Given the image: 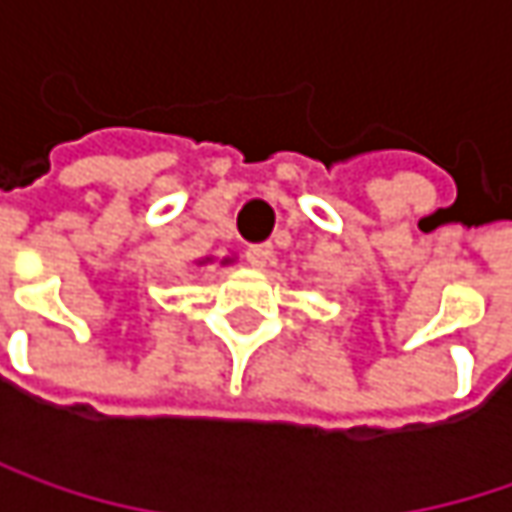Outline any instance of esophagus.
Returning a JSON list of instances; mask_svg holds the SVG:
<instances>
[{"label":"esophagus","instance_id":"1","mask_svg":"<svg viewBox=\"0 0 512 512\" xmlns=\"http://www.w3.org/2000/svg\"><path fill=\"white\" fill-rule=\"evenodd\" d=\"M272 257H275V249H272L269 243H260V246H249V249H246V260H249L252 266H257V269L266 266Z\"/></svg>","mask_w":512,"mask_h":512}]
</instances>
